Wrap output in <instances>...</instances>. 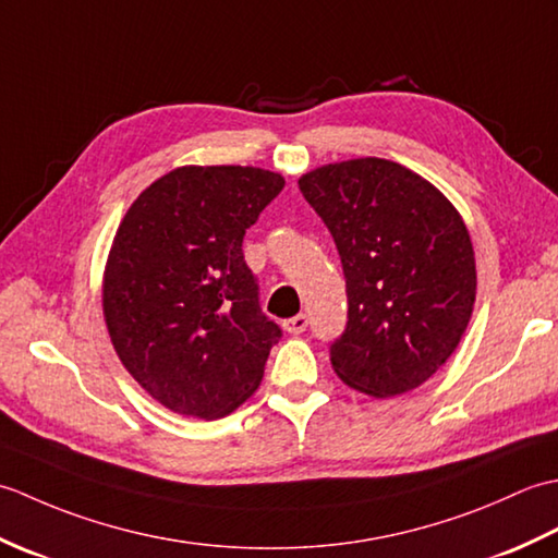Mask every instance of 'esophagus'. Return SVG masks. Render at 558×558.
Listing matches in <instances>:
<instances>
[{"instance_id": "34e87169", "label": "esophagus", "mask_w": 558, "mask_h": 558, "mask_svg": "<svg viewBox=\"0 0 558 558\" xmlns=\"http://www.w3.org/2000/svg\"><path fill=\"white\" fill-rule=\"evenodd\" d=\"M306 324H310V318H306V314H298V316L288 318V322L282 324V328H286L290 336H300V333H304V330H306Z\"/></svg>"}]
</instances>
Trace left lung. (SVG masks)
I'll return each instance as SVG.
<instances>
[{
    "label": "left lung",
    "mask_w": 558,
    "mask_h": 558,
    "mask_svg": "<svg viewBox=\"0 0 558 558\" xmlns=\"http://www.w3.org/2000/svg\"><path fill=\"white\" fill-rule=\"evenodd\" d=\"M300 192L338 246L348 326L330 364L374 398L408 393L434 376L470 324L475 248L453 204L384 158L330 162L300 177Z\"/></svg>",
    "instance_id": "left-lung-1"
}]
</instances>
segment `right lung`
<instances>
[{
	"label": "right lung",
	"mask_w": 558,
	"mask_h": 558,
	"mask_svg": "<svg viewBox=\"0 0 558 558\" xmlns=\"http://www.w3.org/2000/svg\"><path fill=\"white\" fill-rule=\"evenodd\" d=\"M286 180L242 165H186L126 210L105 266L117 357L160 405L218 420L258 388L278 324L260 312L242 242Z\"/></svg>",
	"instance_id": "right-lung-1"
}]
</instances>
